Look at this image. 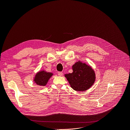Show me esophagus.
Listing matches in <instances>:
<instances>
[{"label": "esophagus", "mask_w": 130, "mask_h": 130, "mask_svg": "<svg viewBox=\"0 0 130 130\" xmlns=\"http://www.w3.org/2000/svg\"><path fill=\"white\" fill-rule=\"evenodd\" d=\"M58 75L59 76H62L63 75V73H62V72H58Z\"/></svg>", "instance_id": "34e87169"}]
</instances>
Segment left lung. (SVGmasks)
<instances>
[{"label":"left lung","instance_id":"1","mask_svg":"<svg viewBox=\"0 0 130 130\" xmlns=\"http://www.w3.org/2000/svg\"><path fill=\"white\" fill-rule=\"evenodd\" d=\"M72 70V73L66 74L65 76L74 90L85 91L93 85L96 76L90 65L78 61L73 65Z\"/></svg>","mask_w":130,"mask_h":130}]
</instances>
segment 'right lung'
<instances>
[{"mask_svg": "<svg viewBox=\"0 0 130 130\" xmlns=\"http://www.w3.org/2000/svg\"><path fill=\"white\" fill-rule=\"evenodd\" d=\"M52 75L53 73L42 70L38 72L36 74L33 80L34 83L38 86H45Z\"/></svg>", "mask_w": 130, "mask_h": 130, "instance_id": "obj_1", "label": "right lung"}]
</instances>
